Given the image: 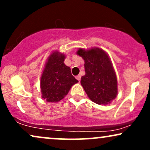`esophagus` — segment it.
Masks as SVG:
<instances>
[{
	"mask_svg": "<svg viewBox=\"0 0 150 150\" xmlns=\"http://www.w3.org/2000/svg\"><path fill=\"white\" fill-rule=\"evenodd\" d=\"M75 77H76V79H77V80H78V81H80V80H81V75H77V76Z\"/></svg>",
	"mask_w": 150,
	"mask_h": 150,
	"instance_id": "esophagus-1",
	"label": "esophagus"
}]
</instances>
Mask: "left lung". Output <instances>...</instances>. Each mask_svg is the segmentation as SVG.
I'll list each match as a JSON object with an SVG mask.
<instances>
[{
  "label": "left lung",
  "mask_w": 150,
  "mask_h": 150,
  "mask_svg": "<svg viewBox=\"0 0 150 150\" xmlns=\"http://www.w3.org/2000/svg\"><path fill=\"white\" fill-rule=\"evenodd\" d=\"M77 54L85 61V75L81 85L87 96L97 104H108L116 97L118 83L111 60L104 50L80 49Z\"/></svg>",
  "instance_id": "8db88e82"
}]
</instances>
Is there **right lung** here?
Returning <instances> with one entry per match:
<instances>
[{
	"label": "right lung",
	"instance_id": "obj_1",
	"mask_svg": "<svg viewBox=\"0 0 150 150\" xmlns=\"http://www.w3.org/2000/svg\"><path fill=\"white\" fill-rule=\"evenodd\" d=\"M65 56L54 51L49 56L41 77V92L48 102H57L67 95L74 84L78 82L64 64Z\"/></svg>",
	"mask_w": 150,
	"mask_h": 150
}]
</instances>
